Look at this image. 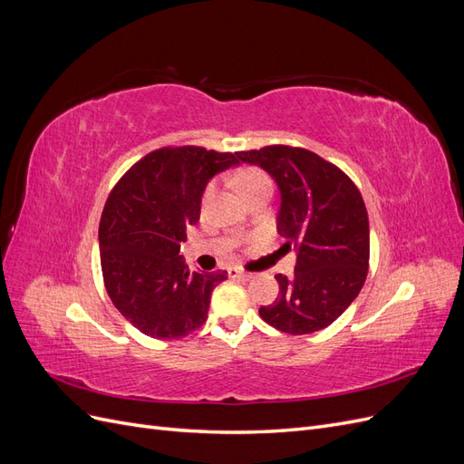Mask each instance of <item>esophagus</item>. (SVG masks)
Masks as SVG:
<instances>
[{"mask_svg": "<svg viewBox=\"0 0 464 464\" xmlns=\"http://www.w3.org/2000/svg\"><path fill=\"white\" fill-rule=\"evenodd\" d=\"M228 275L232 276V278H242V280H249L251 276V273H246V271H242V269H237V266H232V269L228 271Z\"/></svg>", "mask_w": 464, "mask_h": 464, "instance_id": "obj_1", "label": "esophagus"}]
</instances>
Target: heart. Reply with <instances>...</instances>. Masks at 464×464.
<instances>
[{
    "mask_svg": "<svg viewBox=\"0 0 464 464\" xmlns=\"http://www.w3.org/2000/svg\"><path fill=\"white\" fill-rule=\"evenodd\" d=\"M261 186H271V181L261 170H257V168H246V170H242L240 174H237V188H240L242 195L249 193L251 189H257ZM215 191H217L215 184H208L207 186V189L203 193V199H201L203 210L208 207L210 201H213Z\"/></svg>",
    "mask_w": 464,
    "mask_h": 464,
    "instance_id": "obj_1",
    "label": "heart"
}]
</instances>
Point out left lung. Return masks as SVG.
Wrapping results in <instances>:
<instances>
[{
  "instance_id": "1",
  "label": "left lung",
  "mask_w": 464,
  "mask_h": 464,
  "mask_svg": "<svg viewBox=\"0 0 464 464\" xmlns=\"http://www.w3.org/2000/svg\"><path fill=\"white\" fill-rule=\"evenodd\" d=\"M236 157L275 179L276 232L296 251L294 275L275 276L278 296L259 307L261 319L288 334L329 327L356 300L368 275L370 222L358 188L305 149L273 145Z\"/></svg>"
}]
</instances>
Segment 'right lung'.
<instances>
[{"label":"right lung","mask_w":464,"mask_h":464,"mask_svg":"<svg viewBox=\"0 0 464 464\" xmlns=\"http://www.w3.org/2000/svg\"><path fill=\"white\" fill-rule=\"evenodd\" d=\"M234 166L236 152L159 149L111 189L98 228L104 286L118 312L143 334L181 339L207 321L210 294L227 271H189L179 244L199 222L208 181Z\"/></svg>","instance_id":"obj_1"}]
</instances>
